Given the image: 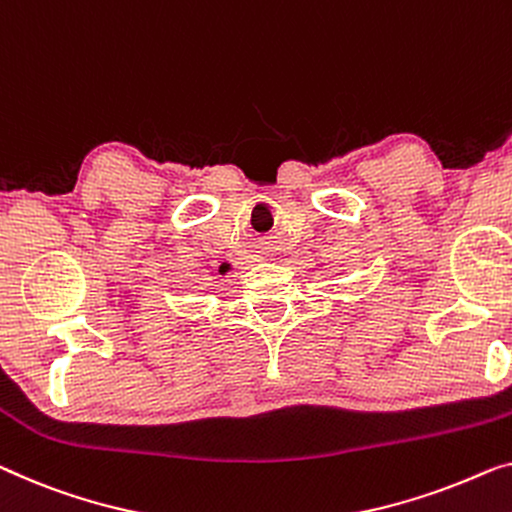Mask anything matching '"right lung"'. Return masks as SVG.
Wrapping results in <instances>:
<instances>
[{
  "label": "right lung",
  "instance_id": "add662e5",
  "mask_svg": "<svg viewBox=\"0 0 512 512\" xmlns=\"http://www.w3.org/2000/svg\"><path fill=\"white\" fill-rule=\"evenodd\" d=\"M230 269H232V266H230V264H227V262H223V264H220V266H218V273H220V276H225V273H227V271H230Z\"/></svg>",
  "mask_w": 512,
  "mask_h": 512
}]
</instances>
